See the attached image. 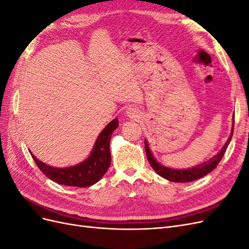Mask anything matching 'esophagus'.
<instances>
[{"label": "esophagus", "instance_id": "1", "mask_svg": "<svg viewBox=\"0 0 249 249\" xmlns=\"http://www.w3.org/2000/svg\"><path fill=\"white\" fill-rule=\"evenodd\" d=\"M126 114H127V116L131 117V118H136V117L139 116V112H138V110L136 108L131 107V108H127Z\"/></svg>", "mask_w": 249, "mask_h": 249}]
</instances>
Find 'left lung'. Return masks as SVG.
Segmentation results:
<instances>
[{
	"label": "left lung",
	"instance_id": "8db88e82",
	"mask_svg": "<svg viewBox=\"0 0 249 249\" xmlns=\"http://www.w3.org/2000/svg\"><path fill=\"white\" fill-rule=\"evenodd\" d=\"M232 131H233V122H232V127H231V132L230 137H229L228 141L225 142V144L223 145V147L219 150V152H218L215 156L211 158V159H209L208 161L202 162V163L196 165V166H193L191 168L175 169V168L164 166V165H162L160 162H158L156 160V158L154 157L152 150H150V148H149L148 142L145 139L144 144H145V152H146L147 160L150 164V166L153 167V169L158 173V175L161 176L164 178L170 180V182H176V183H189V182H192V180L198 179L202 177L207 176L208 173H210L211 171L216 168L218 163L221 161L222 157L225 153V150H227V148H228L229 143L231 140Z\"/></svg>",
	"mask_w": 249,
	"mask_h": 249
}]
</instances>
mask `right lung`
Instances as JSON below:
<instances>
[{
    "label": "right lung",
    "mask_w": 249,
    "mask_h": 249,
    "mask_svg": "<svg viewBox=\"0 0 249 249\" xmlns=\"http://www.w3.org/2000/svg\"><path fill=\"white\" fill-rule=\"evenodd\" d=\"M118 126V119L110 122L101 132L86 159L71 167L59 168L43 163L31 153V156L43 175L54 182L71 187H89L103 178L111 163V135Z\"/></svg>",
    "instance_id": "1"
}]
</instances>
